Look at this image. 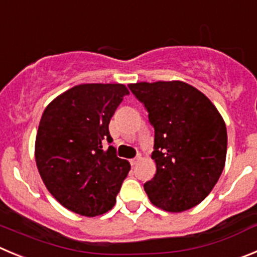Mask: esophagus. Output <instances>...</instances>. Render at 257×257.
Returning <instances> with one entry per match:
<instances>
[{"instance_id":"34e87169","label":"esophagus","mask_w":257,"mask_h":257,"mask_svg":"<svg viewBox=\"0 0 257 257\" xmlns=\"http://www.w3.org/2000/svg\"><path fill=\"white\" fill-rule=\"evenodd\" d=\"M140 160H141V156H137L136 158H132V160L129 162H131L132 166H134V165H137V164H138V162H140Z\"/></svg>"}]
</instances>
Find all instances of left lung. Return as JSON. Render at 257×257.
Wrapping results in <instances>:
<instances>
[{"mask_svg": "<svg viewBox=\"0 0 257 257\" xmlns=\"http://www.w3.org/2000/svg\"><path fill=\"white\" fill-rule=\"evenodd\" d=\"M145 105L155 129L156 174L145 184L152 204L184 212L204 200L217 184L227 155V129L204 93L181 81L128 86Z\"/></svg>", "mask_w": 257, "mask_h": 257, "instance_id": "1", "label": "left lung"}]
</instances>
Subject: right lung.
<instances>
[{
  "instance_id": "obj_1",
  "label": "right lung",
  "mask_w": 257,
  "mask_h": 257,
  "mask_svg": "<svg viewBox=\"0 0 257 257\" xmlns=\"http://www.w3.org/2000/svg\"><path fill=\"white\" fill-rule=\"evenodd\" d=\"M129 95L120 83H85L53 100L40 119L35 161L45 186L67 209L86 217L106 213L116 203L131 170L116 156L109 123Z\"/></svg>"
}]
</instances>
